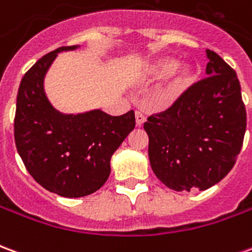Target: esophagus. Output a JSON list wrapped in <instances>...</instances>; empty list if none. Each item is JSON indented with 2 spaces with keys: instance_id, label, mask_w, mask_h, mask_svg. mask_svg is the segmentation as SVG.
Here are the masks:
<instances>
[{
  "instance_id": "1",
  "label": "esophagus",
  "mask_w": 252,
  "mask_h": 252,
  "mask_svg": "<svg viewBox=\"0 0 252 252\" xmlns=\"http://www.w3.org/2000/svg\"><path fill=\"white\" fill-rule=\"evenodd\" d=\"M135 119H136L137 126H143V124L146 123V117H144V115L140 113V112H136V113H135Z\"/></svg>"
}]
</instances>
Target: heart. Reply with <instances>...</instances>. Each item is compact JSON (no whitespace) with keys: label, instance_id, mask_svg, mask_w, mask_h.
<instances>
[{"label":"heart","instance_id":"obj_1","mask_svg":"<svg viewBox=\"0 0 252 252\" xmlns=\"http://www.w3.org/2000/svg\"><path fill=\"white\" fill-rule=\"evenodd\" d=\"M198 72L200 68L194 63L181 64L178 58L164 55L144 63L139 68L135 82L142 86H148L167 79L153 98V106L155 109L167 110L178 104L193 88V85L197 82Z\"/></svg>","mask_w":252,"mask_h":252}]
</instances>
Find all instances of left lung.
<instances>
[{"label": "left lung", "mask_w": 252, "mask_h": 252, "mask_svg": "<svg viewBox=\"0 0 252 252\" xmlns=\"http://www.w3.org/2000/svg\"><path fill=\"white\" fill-rule=\"evenodd\" d=\"M208 78L178 104L148 117V158L158 180L177 191L206 190L236 162L246 132V108L238 75L206 50Z\"/></svg>", "instance_id": "left-lung-1"}]
</instances>
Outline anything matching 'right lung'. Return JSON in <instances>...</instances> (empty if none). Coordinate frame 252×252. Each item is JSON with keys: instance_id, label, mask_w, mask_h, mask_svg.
I'll list each match as a JSON object with an SVG mask.
<instances>
[{"instance_id": "1", "label": "right lung", "mask_w": 252, "mask_h": 252, "mask_svg": "<svg viewBox=\"0 0 252 252\" xmlns=\"http://www.w3.org/2000/svg\"><path fill=\"white\" fill-rule=\"evenodd\" d=\"M81 46L61 47L40 58L20 83L14 142L33 180L62 197L97 191L110 174V158L135 128V113L110 116L101 109L63 113L50 102L44 78L58 54Z\"/></svg>"}]
</instances>
